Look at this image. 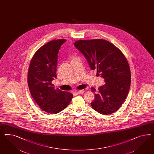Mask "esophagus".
I'll use <instances>...</instances> for the list:
<instances>
[{
  "label": "esophagus",
  "mask_w": 154,
  "mask_h": 154,
  "mask_svg": "<svg viewBox=\"0 0 154 154\" xmlns=\"http://www.w3.org/2000/svg\"><path fill=\"white\" fill-rule=\"evenodd\" d=\"M79 94H83L84 93V91H83V90H80V91H78V92H77Z\"/></svg>",
  "instance_id": "esophagus-1"
}]
</instances>
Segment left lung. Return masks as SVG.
Instances as JSON below:
<instances>
[{
    "mask_svg": "<svg viewBox=\"0 0 154 154\" xmlns=\"http://www.w3.org/2000/svg\"><path fill=\"white\" fill-rule=\"evenodd\" d=\"M74 46L86 58L91 69L104 79L105 84L96 90L91 106L100 114L108 115L122 106L130 90V68L121 50L102 39L78 40Z\"/></svg>",
    "mask_w": 154,
    "mask_h": 154,
    "instance_id": "left-lung-1",
    "label": "left lung"
}]
</instances>
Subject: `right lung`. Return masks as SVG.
<instances>
[{"label":"right lung","instance_id":"right-lung-1","mask_svg":"<svg viewBox=\"0 0 154 154\" xmlns=\"http://www.w3.org/2000/svg\"><path fill=\"white\" fill-rule=\"evenodd\" d=\"M66 40H52L35 52L28 71V85L32 98L42 110L56 114L71 102L73 95L55 89L51 82L56 78L60 48Z\"/></svg>","mask_w":154,"mask_h":154}]
</instances>
